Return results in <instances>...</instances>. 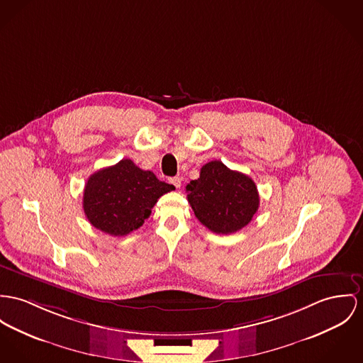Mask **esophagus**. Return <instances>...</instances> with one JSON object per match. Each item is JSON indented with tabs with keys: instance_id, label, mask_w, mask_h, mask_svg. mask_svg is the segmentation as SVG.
<instances>
[{
	"instance_id": "34e87169",
	"label": "esophagus",
	"mask_w": 363,
	"mask_h": 363,
	"mask_svg": "<svg viewBox=\"0 0 363 363\" xmlns=\"http://www.w3.org/2000/svg\"><path fill=\"white\" fill-rule=\"evenodd\" d=\"M169 184H172L178 189V188H181V178L179 177H172V178H169Z\"/></svg>"
}]
</instances>
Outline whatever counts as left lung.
<instances>
[{
	"label": "left lung",
	"instance_id": "1",
	"mask_svg": "<svg viewBox=\"0 0 363 363\" xmlns=\"http://www.w3.org/2000/svg\"><path fill=\"white\" fill-rule=\"evenodd\" d=\"M188 201L196 218L214 233L229 235L250 223L259 206L250 177L229 169L220 160L200 169V177L186 185Z\"/></svg>",
	"mask_w": 363,
	"mask_h": 363
}]
</instances>
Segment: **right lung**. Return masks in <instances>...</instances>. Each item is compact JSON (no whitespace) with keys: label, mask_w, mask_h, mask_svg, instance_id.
Instances as JSON below:
<instances>
[{"label":"right lung","mask_w":363,"mask_h":363,"mask_svg":"<svg viewBox=\"0 0 363 363\" xmlns=\"http://www.w3.org/2000/svg\"><path fill=\"white\" fill-rule=\"evenodd\" d=\"M174 189V185L159 181L152 171L140 169L133 160L123 159L88 178L84 213L96 229L124 236L142 226L157 199Z\"/></svg>","instance_id":"obj_1"}]
</instances>
